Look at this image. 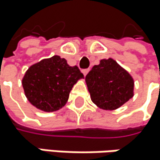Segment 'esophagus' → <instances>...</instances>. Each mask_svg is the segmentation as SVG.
<instances>
[{"mask_svg": "<svg viewBox=\"0 0 160 160\" xmlns=\"http://www.w3.org/2000/svg\"><path fill=\"white\" fill-rule=\"evenodd\" d=\"M82 72V74H83L84 76H86V75H87V73L89 72V69H83Z\"/></svg>", "mask_w": 160, "mask_h": 160, "instance_id": "esophagus-1", "label": "esophagus"}]
</instances>
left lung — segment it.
Returning <instances> with one entry per match:
<instances>
[{
    "label": "left lung",
    "instance_id": "obj_1",
    "mask_svg": "<svg viewBox=\"0 0 160 160\" xmlns=\"http://www.w3.org/2000/svg\"><path fill=\"white\" fill-rule=\"evenodd\" d=\"M85 82L92 101L103 110H116L134 96L132 76L111 58L94 65Z\"/></svg>",
    "mask_w": 160,
    "mask_h": 160
}]
</instances>
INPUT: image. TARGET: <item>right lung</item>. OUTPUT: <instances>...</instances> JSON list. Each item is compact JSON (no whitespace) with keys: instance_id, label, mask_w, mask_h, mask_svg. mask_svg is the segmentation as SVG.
<instances>
[{"instance_id":"add662e5","label":"right lung","mask_w":160,"mask_h":160,"mask_svg":"<svg viewBox=\"0 0 160 160\" xmlns=\"http://www.w3.org/2000/svg\"><path fill=\"white\" fill-rule=\"evenodd\" d=\"M83 78L78 66L68 65L65 59L56 55L31 65L22 84L33 106L44 112H54L66 104L74 84Z\"/></svg>"}]
</instances>
